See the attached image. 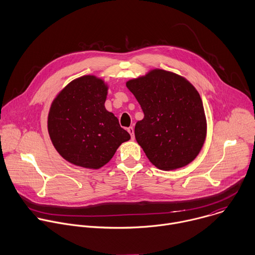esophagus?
<instances>
[{
  "mask_svg": "<svg viewBox=\"0 0 255 255\" xmlns=\"http://www.w3.org/2000/svg\"><path fill=\"white\" fill-rule=\"evenodd\" d=\"M127 131H128L129 134L131 135V139H134V138H135V136H134V128H133V127H129V128L127 129Z\"/></svg>",
  "mask_w": 255,
  "mask_h": 255,
  "instance_id": "1",
  "label": "esophagus"
}]
</instances>
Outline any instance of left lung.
<instances>
[{"label": "left lung", "instance_id": "1", "mask_svg": "<svg viewBox=\"0 0 255 255\" xmlns=\"http://www.w3.org/2000/svg\"><path fill=\"white\" fill-rule=\"evenodd\" d=\"M126 86L144 113L135 125V138L150 162L161 170H174L193 161L206 137L204 108L193 85L156 69Z\"/></svg>", "mask_w": 255, "mask_h": 255}]
</instances>
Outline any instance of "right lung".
I'll list each match as a JSON object with an SVG mask.
<instances>
[{"mask_svg": "<svg viewBox=\"0 0 255 255\" xmlns=\"http://www.w3.org/2000/svg\"><path fill=\"white\" fill-rule=\"evenodd\" d=\"M107 90L101 79L83 76L68 84L52 103L50 138L59 154L77 166H104L130 139L117 117L105 109Z\"/></svg>", "mask_w": 255, "mask_h": 255, "instance_id": "right-lung-1", "label": "right lung"}]
</instances>
